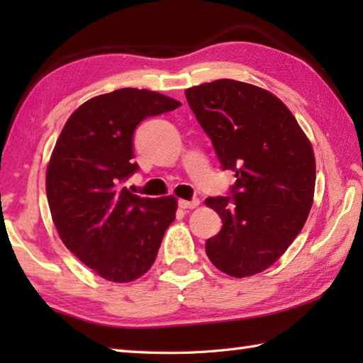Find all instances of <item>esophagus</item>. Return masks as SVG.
<instances>
[{
	"instance_id": "esophagus-1",
	"label": "esophagus",
	"mask_w": 363,
	"mask_h": 363,
	"mask_svg": "<svg viewBox=\"0 0 363 363\" xmlns=\"http://www.w3.org/2000/svg\"><path fill=\"white\" fill-rule=\"evenodd\" d=\"M199 204V199H191V201H187V199H179V203L177 206L181 207V209H195V207Z\"/></svg>"
}]
</instances>
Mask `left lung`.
Here are the masks:
<instances>
[{"label":"left lung","instance_id":"8db88e82","mask_svg":"<svg viewBox=\"0 0 363 363\" xmlns=\"http://www.w3.org/2000/svg\"><path fill=\"white\" fill-rule=\"evenodd\" d=\"M223 169L235 173L229 196L207 198L221 230L206 242L220 272L246 277L272 267L309 217L315 156L279 98L252 84L217 79L186 90Z\"/></svg>","mask_w":363,"mask_h":363}]
</instances>
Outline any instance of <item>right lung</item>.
<instances>
[{"mask_svg":"<svg viewBox=\"0 0 363 363\" xmlns=\"http://www.w3.org/2000/svg\"><path fill=\"white\" fill-rule=\"evenodd\" d=\"M157 91L120 89L89 99L68 118L46 168V198L60 240L82 264L112 282H130L156 260L176 198H142L123 187L138 165L134 130L174 111Z\"/></svg>","mask_w":363,"mask_h":363,"instance_id":"right-lung-1","label":"right lung"}]
</instances>
